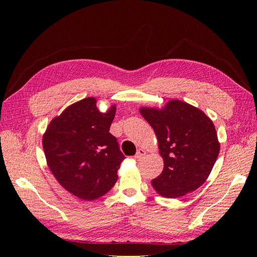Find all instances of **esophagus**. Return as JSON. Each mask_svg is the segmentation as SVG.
I'll return each instance as SVG.
<instances>
[{
  "mask_svg": "<svg viewBox=\"0 0 257 257\" xmlns=\"http://www.w3.org/2000/svg\"><path fill=\"white\" fill-rule=\"evenodd\" d=\"M145 155H146V151H145V150L138 149L137 152H136V154H135V159H142V158L145 157Z\"/></svg>",
  "mask_w": 257,
  "mask_h": 257,
  "instance_id": "obj_1",
  "label": "esophagus"
}]
</instances>
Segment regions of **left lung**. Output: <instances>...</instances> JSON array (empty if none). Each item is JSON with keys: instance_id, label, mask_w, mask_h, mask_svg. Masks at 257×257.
<instances>
[{"instance_id": "8db88e82", "label": "left lung", "mask_w": 257, "mask_h": 257, "mask_svg": "<svg viewBox=\"0 0 257 257\" xmlns=\"http://www.w3.org/2000/svg\"><path fill=\"white\" fill-rule=\"evenodd\" d=\"M141 113L153 127L164 160L162 174L151 181L153 189L169 198L197 190L220 152L212 121L196 107L176 99L161 110L142 108Z\"/></svg>"}]
</instances>
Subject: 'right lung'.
<instances>
[{
  "label": "right lung",
  "instance_id": "1",
  "mask_svg": "<svg viewBox=\"0 0 257 257\" xmlns=\"http://www.w3.org/2000/svg\"><path fill=\"white\" fill-rule=\"evenodd\" d=\"M115 106L100 112L93 97L83 98L54 118L43 137L47 164L73 195L93 200L111 190L125 159L109 133Z\"/></svg>",
  "mask_w": 257,
  "mask_h": 257
}]
</instances>
